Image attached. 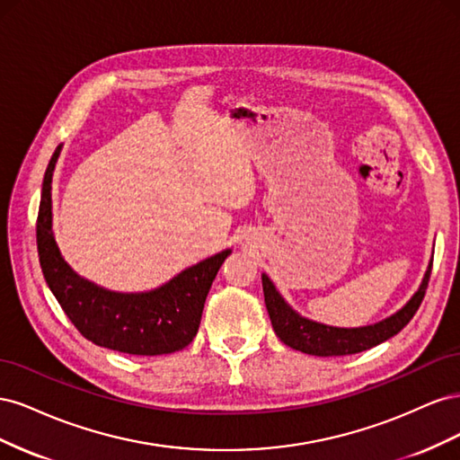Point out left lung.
I'll use <instances>...</instances> for the list:
<instances>
[{
    "mask_svg": "<svg viewBox=\"0 0 460 460\" xmlns=\"http://www.w3.org/2000/svg\"><path fill=\"white\" fill-rule=\"evenodd\" d=\"M429 274H431V262L424 274V280L419 291L411 297V301L405 305V307L389 318L382 320V323L360 326V328L326 326L320 323H313V320L297 314L284 301V297L278 294V289L274 288V284L270 282V278L267 274H262V291H264V303H267V311H269L276 336L280 338L288 347L307 355H316V357H340V355H355L360 351H367L370 347L394 338L395 333H399L402 328H405L411 323L414 313L420 307L426 288H428Z\"/></svg>",
    "mask_w": 460,
    "mask_h": 460,
    "instance_id": "obj_1",
    "label": "left lung"
}]
</instances>
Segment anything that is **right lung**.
I'll return each instance as SVG.
<instances>
[{"instance_id": "1", "label": "right lung", "mask_w": 460, "mask_h": 460, "mask_svg": "<svg viewBox=\"0 0 460 460\" xmlns=\"http://www.w3.org/2000/svg\"><path fill=\"white\" fill-rule=\"evenodd\" d=\"M61 146L55 149L41 184L36 222L40 267L61 309L92 343L128 355H166L184 349L196 338L203 305L225 249L144 294H117L80 278L61 257L51 230V178Z\"/></svg>"}]
</instances>
